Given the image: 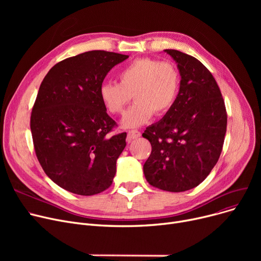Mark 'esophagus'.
Returning <instances> with one entry per match:
<instances>
[{
  "instance_id": "34e87169",
  "label": "esophagus",
  "mask_w": 261,
  "mask_h": 261,
  "mask_svg": "<svg viewBox=\"0 0 261 261\" xmlns=\"http://www.w3.org/2000/svg\"><path fill=\"white\" fill-rule=\"evenodd\" d=\"M127 134H128V140L129 141L139 139L140 136H141V132L139 130H129Z\"/></svg>"
}]
</instances>
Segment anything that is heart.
Returning <instances> with one entry per match:
<instances>
[{
  "instance_id": "obj_1",
  "label": "heart",
  "mask_w": 261,
  "mask_h": 261,
  "mask_svg": "<svg viewBox=\"0 0 261 261\" xmlns=\"http://www.w3.org/2000/svg\"><path fill=\"white\" fill-rule=\"evenodd\" d=\"M117 78L119 84H103L99 96L107 111L113 115L123 114L133 96L135 103L121 122L127 129L144 125L153 113L166 114L175 103L181 87V74L173 62L150 57L131 61Z\"/></svg>"
}]
</instances>
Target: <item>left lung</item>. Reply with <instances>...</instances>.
<instances>
[{"instance_id": "8db88e82", "label": "left lung", "mask_w": 261, "mask_h": 261, "mask_svg": "<svg viewBox=\"0 0 261 261\" xmlns=\"http://www.w3.org/2000/svg\"><path fill=\"white\" fill-rule=\"evenodd\" d=\"M165 51L177 63L181 87L173 107L143 133L152 147L144 174L153 187L181 193L197 187L215 167L227 114L221 91L206 66L185 53Z\"/></svg>"}]
</instances>
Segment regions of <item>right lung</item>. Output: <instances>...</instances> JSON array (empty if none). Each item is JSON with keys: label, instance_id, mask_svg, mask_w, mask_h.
<instances>
[{"label": "right lung", "instance_id": "obj_1", "mask_svg": "<svg viewBox=\"0 0 261 261\" xmlns=\"http://www.w3.org/2000/svg\"><path fill=\"white\" fill-rule=\"evenodd\" d=\"M127 55L91 50L55 64L39 88L31 115L35 152L49 179L80 196L112 185L127 133L107 113L99 89Z\"/></svg>", "mask_w": 261, "mask_h": 261}]
</instances>
